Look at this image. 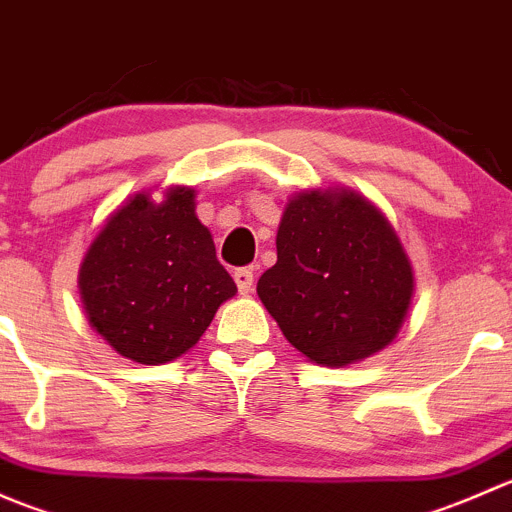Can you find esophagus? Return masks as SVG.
I'll use <instances>...</instances> for the list:
<instances>
[{"mask_svg": "<svg viewBox=\"0 0 512 512\" xmlns=\"http://www.w3.org/2000/svg\"><path fill=\"white\" fill-rule=\"evenodd\" d=\"M235 285L240 289V294H250L252 292V285H255V275H252V270H247V267H240V270H235Z\"/></svg>", "mask_w": 512, "mask_h": 512, "instance_id": "1", "label": "esophagus"}]
</instances>
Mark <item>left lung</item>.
<instances>
[{
  "instance_id": "obj_1",
  "label": "left lung",
  "mask_w": 512,
  "mask_h": 512,
  "mask_svg": "<svg viewBox=\"0 0 512 512\" xmlns=\"http://www.w3.org/2000/svg\"><path fill=\"white\" fill-rule=\"evenodd\" d=\"M414 289V267L394 225L342 185L287 200L277 262L257 282L287 342L322 366H349L389 347Z\"/></svg>"
}]
</instances>
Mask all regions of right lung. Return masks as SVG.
Listing matches in <instances>:
<instances>
[{
  "label": "right lung",
  "mask_w": 512,
  "mask_h": 512,
  "mask_svg": "<svg viewBox=\"0 0 512 512\" xmlns=\"http://www.w3.org/2000/svg\"><path fill=\"white\" fill-rule=\"evenodd\" d=\"M195 190L170 185L131 195L106 218L79 267L91 329L116 354L146 366L198 344L237 287L195 215Z\"/></svg>",
  "instance_id": "right-lung-1"
}]
</instances>
